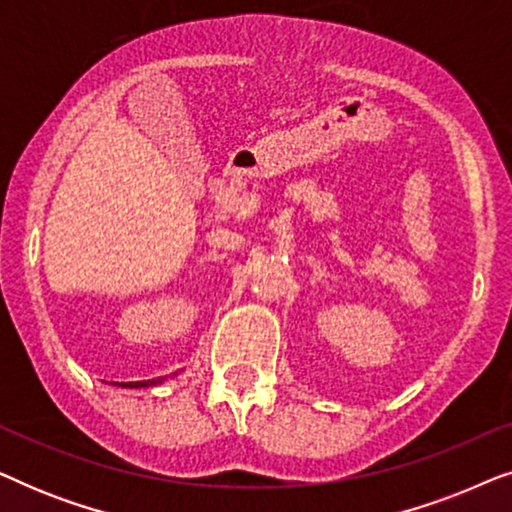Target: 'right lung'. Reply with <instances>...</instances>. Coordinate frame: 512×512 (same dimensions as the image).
<instances>
[{
  "label": "right lung",
  "instance_id": "1",
  "mask_svg": "<svg viewBox=\"0 0 512 512\" xmlns=\"http://www.w3.org/2000/svg\"><path fill=\"white\" fill-rule=\"evenodd\" d=\"M177 375V373H174ZM167 377H158V380H144V382H121L118 387H125V389H146V387H156V384H163Z\"/></svg>",
  "mask_w": 512,
  "mask_h": 512
}]
</instances>
